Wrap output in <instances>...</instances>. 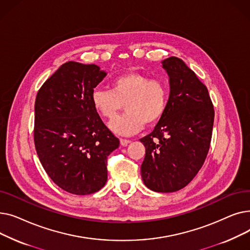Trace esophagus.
Segmentation results:
<instances>
[{
    "label": "esophagus",
    "mask_w": 250,
    "mask_h": 250,
    "mask_svg": "<svg viewBox=\"0 0 250 250\" xmlns=\"http://www.w3.org/2000/svg\"><path fill=\"white\" fill-rule=\"evenodd\" d=\"M132 142L130 140H126V139H121V145H123V146H126V145H128V144Z\"/></svg>",
    "instance_id": "esophagus-1"
}]
</instances>
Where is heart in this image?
I'll return each instance as SVG.
<instances>
[{"label": "heart", "mask_w": 250, "mask_h": 250, "mask_svg": "<svg viewBox=\"0 0 250 250\" xmlns=\"http://www.w3.org/2000/svg\"><path fill=\"white\" fill-rule=\"evenodd\" d=\"M169 97L167 84L140 73H126L114 78L111 90L95 89L91 94L94 109L106 120H112L125 104V113L109 124L113 133L134 135L145 124H155L163 116Z\"/></svg>", "instance_id": "1"}]
</instances>
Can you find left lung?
<instances>
[{
    "label": "left lung",
    "instance_id": "8db88e82",
    "mask_svg": "<svg viewBox=\"0 0 250 250\" xmlns=\"http://www.w3.org/2000/svg\"><path fill=\"white\" fill-rule=\"evenodd\" d=\"M169 76L170 95L163 116L140 141L146 148L141 174L158 192L187 187L202 168L211 145L214 105L208 89L182 60L162 62Z\"/></svg>",
    "mask_w": 250,
    "mask_h": 250
}]
</instances>
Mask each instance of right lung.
<instances>
[{
    "label": "right lung",
    "mask_w": 250,
    "mask_h": 250,
    "mask_svg": "<svg viewBox=\"0 0 250 250\" xmlns=\"http://www.w3.org/2000/svg\"><path fill=\"white\" fill-rule=\"evenodd\" d=\"M106 73L98 65L68 62L38 90L34 145L45 172L62 189L77 195L101 189L107 157L120 146L91 102Z\"/></svg>",
    "instance_id": "add662e5"
}]
</instances>
